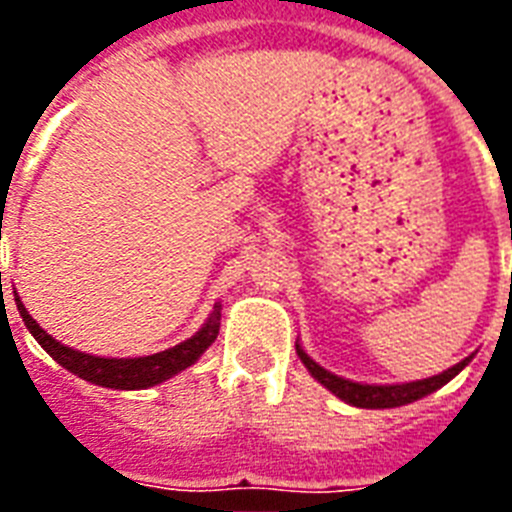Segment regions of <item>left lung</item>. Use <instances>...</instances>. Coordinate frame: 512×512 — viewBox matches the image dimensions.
Masks as SVG:
<instances>
[{
  "label": "left lung",
  "mask_w": 512,
  "mask_h": 512,
  "mask_svg": "<svg viewBox=\"0 0 512 512\" xmlns=\"http://www.w3.org/2000/svg\"><path fill=\"white\" fill-rule=\"evenodd\" d=\"M297 356L305 364V369L311 372V377L324 385L327 390H332L337 398H342L345 404L358 406V409H393V406L412 404L417 398L430 396L433 390H438L441 385L457 377V374L470 364V358H462L460 364H454L452 369H446L441 374H433L428 380H414V382H401V385H364V382L345 380V377H337V374L327 372L324 366H319L308 353L303 350V345H295Z\"/></svg>",
  "instance_id": "left-lung-1"
}]
</instances>
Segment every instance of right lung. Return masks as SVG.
<instances>
[{
	"label": "right lung",
	"mask_w": 512,
	"mask_h": 512,
	"mask_svg": "<svg viewBox=\"0 0 512 512\" xmlns=\"http://www.w3.org/2000/svg\"><path fill=\"white\" fill-rule=\"evenodd\" d=\"M15 305H18V313L23 316V324L28 327V332L34 335V340L39 342L63 369H68V372L76 374V377H82V380L92 382V385H103V388L114 390H146L159 385V382L170 380L177 372L188 369L193 361H199L201 353L217 340V332H220V303H217L215 311L209 313L207 324H204L193 337H188L185 342L175 345V348H167L162 350V353H154V356L100 358L90 356V353H82V350L68 348V345H63V342L58 340H52V337L31 319V313L26 311V305L20 303L18 292H15Z\"/></svg>",
	"instance_id": "right-lung-1"
}]
</instances>
